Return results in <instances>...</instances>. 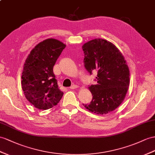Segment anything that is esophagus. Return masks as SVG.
<instances>
[{
	"instance_id": "obj_1",
	"label": "esophagus",
	"mask_w": 155,
	"mask_h": 155,
	"mask_svg": "<svg viewBox=\"0 0 155 155\" xmlns=\"http://www.w3.org/2000/svg\"><path fill=\"white\" fill-rule=\"evenodd\" d=\"M77 88H78V86L77 85H75V84H73V85H72V86L70 87L71 89H76Z\"/></svg>"
}]
</instances>
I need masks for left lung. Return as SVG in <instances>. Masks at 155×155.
<instances>
[{
	"mask_svg": "<svg viewBox=\"0 0 155 155\" xmlns=\"http://www.w3.org/2000/svg\"><path fill=\"white\" fill-rule=\"evenodd\" d=\"M84 64L90 74L97 73V84L89 86L93 96L90 104H83L97 114L113 111L124 100L130 84V71L124 56L113 43L96 38L82 46Z\"/></svg>",
	"mask_w": 155,
	"mask_h": 155,
	"instance_id": "left-lung-1",
	"label": "left lung"
}]
</instances>
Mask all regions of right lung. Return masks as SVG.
Segmentation results:
<instances>
[{"instance_id": "1", "label": "right lung", "mask_w": 155, "mask_h": 155, "mask_svg": "<svg viewBox=\"0 0 155 155\" xmlns=\"http://www.w3.org/2000/svg\"><path fill=\"white\" fill-rule=\"evenodd\" d=\"M65 46L56 39H46L38 43L26 59L21 76L22 89L27 100L38 109L53 107L63 96L53 67Z\"/></svg>"}]
</instances>
